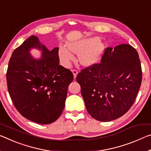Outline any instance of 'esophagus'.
Returning <instances> with one entry per match:
<instances>
[{
  "label": "esophagus",
  "mask_w": 151,
  "mask_h": 151,
  "mask_svg": "<svg viewBox=\"0 0 151 151\" xmlns=\"http://www.w3.org/2000/svg\"><path fill=\"white\" fill-rule=\"evenodd\" d=\"M72 72H73V73L74 78H75L76 77V75H77V74H78V71L75 70V69H73V70H72Z\"/></svg>",
  "instance_id": "1"
}]
</instances>
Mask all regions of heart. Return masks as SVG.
Returning a JSON list of instances; mask_svg holds the SVG:
<instances>
[{
    "label": "heart",
    "instance_id": "b5f03b06",
    "mask_svg": "<svg viewBox=\"0 0 151 151\" xmlns=\"http://www.w3.org/2000/svg\"><path fill=\"white\" fill-rule=\"evenodd\" d=\"M105 51V45L98 38H91L83 40L72 41L67 44V47H60V59L64 66L70 65L73 60V54H78L80 64L84 66L91 65L102 56Z\"/></svg>",
    "mask_w": 151,
    "mask_h": 151
}]
</instances>
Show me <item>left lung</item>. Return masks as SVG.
Returning <instances> with one entry per match:
<instances>
[{
    "label": "left lung",
    "mask_w": 151,
    "mask_h": 151,
    "mask_svg": "<svg viewBox=\"0 0 151 151\" xmlns=\"http://www.w3.org/2000/svg\"><path fill=\"white\" fill-rule=\"evenodd\" d=\"M76 80L91 116L101 122L118 118L133 105L142 82L138 52L129 44L107 47L101 63L83 69Z\"/></svg>",
    "instance_id": "left-lung-1"
}]
</instances>
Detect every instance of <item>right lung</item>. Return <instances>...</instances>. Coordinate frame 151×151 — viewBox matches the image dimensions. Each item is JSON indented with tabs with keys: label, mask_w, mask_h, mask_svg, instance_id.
I'll return each instance as SVG.
<instances>
[{
	"label": "right lung",
	"mask_w": 151,
	"mask_h": 151,
	"mask_svg": "<svg viewBox=\"0 0 151 151\" xmlns=\"http://www.w3.org/2000/svg\"><path fill=\"white\" fill-rule=\"evenodd\" d=\"M32 48L42 50L41 59L30 56ZM58 50L50 51L32 35L14 50L9 60L6 82L11 100L17 111L33 122H54L64 108L73 75L59 64Z\"/></svg>",
	"instance_id": "obj_1"
}]
</instances>
